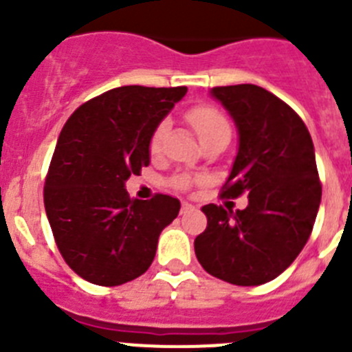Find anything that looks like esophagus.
<instances>
[{
  "label": "esophagus",
  "instance_id": "34e87169",
  "mask_svg": "<svg viewBox=\"0 0 352 352\" xmlns=\"http://www.w3.org/2000/svg\"><path fill=\"white\" fill-rule=\"evenodd\" d=\"M194 210H195L194 204H190V203H186V201H183V203H182V214L190 213V211H194Z\"/></svg>",
  "mask_w": 352,
  "mask_h": 352
}]
</instances>
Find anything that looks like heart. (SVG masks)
<instances>
[{"mask_svg":"<svg viewBox=\"0 0 352 352\" xmlns=\"http://www.w3.org/2000/svg\"><path fill=\"white\" fill-rule=\"evenodd\" d=\"M186 120L192 125L194 132L197 133L199 141L203 142L206 139L214 138V135H222V133H231V125L227 118L223 116L220 111L210 107V105H199L194 107L190 113L186 114ZM167 123H160V125L155 129L153 135L149 139V151L153 155H157L162 148V141H164V133H166ZM192 183L190 178L186 176H178V178L173 179V186L176 188H188Z\"/></svg>","mask_w":352,"mask_h":352,"instance_id":"obj_1","label":"heart"}]
</instances>
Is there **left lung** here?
<instances>
[{"instance_id": "obj_1", "label": "left lung", "mask_w": 352, "mask_h": 352, "mask_svg": "<svg viewBox=\"0 0 352 352\" xmlns=\"http://www.w3.org/2000/svg\"><path fill=\"white\" fill-rule=\"evenodd\" d=\"M210 93L231 114L239 138L222 195L247 192L248 206H203L208 227L195 238V256L220 280L266 284L291 266L316 222L321 182L312 138L301 118L261 86H219Z\"/></svg>"}]
</instances>
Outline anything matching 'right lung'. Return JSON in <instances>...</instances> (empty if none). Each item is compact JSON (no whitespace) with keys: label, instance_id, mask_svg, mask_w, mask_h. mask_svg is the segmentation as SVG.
Returning a JSON list of instances; mask_svg holds the SVG:
<instances>
[{"label":"right lung","instance_id":"obj_1","mask_svg":"<svg viewBox=\"0 0 352 352\" xmlns=\"http://www.w3.org/2000/svg\"><path fill=\"white\" fill-rule=\"evenodd\" d=\"M185 86H121L80 105L61 130L43 204L65 263L84 280L114 287L141 276L178 199H130L132 174L149 166V139Z\"/></svg>","mask_w":352,"mask_h":352}]
</instances>
